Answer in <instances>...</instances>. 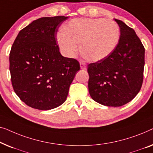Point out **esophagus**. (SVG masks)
<instances>
[{"instance_id": "34e87169", "label": "esophagus", "mask_w": 153, "mask_h": 153, "mask_svg": "<svg viewBox=\"0 0 153 153\" xmlns=\"http://www.w3.org/2000/svg\"><path fill=\"white\" fill-rule=\"evenodd\" d=\"M79 64H80L81 69H85L86 67H87V64H86L84 62H79Z\"/></svg>"}]
</instances>
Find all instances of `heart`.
<instances>
[{
  "mask_svg": "<svg viewBox=\"0 0 153 153\" xmlns=\"http://www.w3.org/2000/svg\"><path fill=\"white\" fill-rule=\"evenodd\" d=\"M120 39L115 21L103 18H77L71 20L57 35L59 49L67 57H74L82 42V51L88 59L99 62L114 51Z\"/></svg>",
  "mask_w": 153,
  "mask_h": 153,
  "instance_id": "b5f03b06",
  "label": "heart"
}]
</instances>
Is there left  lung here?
I'll return each mask as SVG.
<instances>
[{
	"instance_id": "obj_1",
	"label": "left lung",
	"mask_w": 153,
	"mask_h": 153,
	"mask_svg": "<svg viewBox=\"0 0 153 153\" xmlns=\"http://www.w3.org/2000/svg\"><path fill=\"white\" fill-rule=\"evenodd\" d=\"M120 27L119 42L105 59L88 65L91 98L101 105L120 107L132 100L143 79L145 48L132 28L114 19Z\"/></svg>"
}]
</instances>
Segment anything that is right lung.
I'll list each match as a JSON object with an SVG mask.
<instances>
[{"label":"right lung","mask_w":153,"mask_h":153,"mask_svg":"<svg viewBox=\"0 0 153 153\" xmlns=\"http://www.w3.org/2000/svg\"><path fill=\"white\" fill-rule=\"evenodd\" d=\"M67 16L42 17L19 32L10 53L13 89L29 107L49 110L65 102L79 70L76 59L63 57L56 34Z\"/></svg>","instance_id":"1"}]
</instances>
